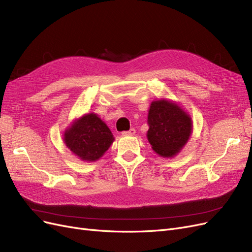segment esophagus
<instances>
[{"instance_id": "obj_1", "label": "esophagus", "mask_w": 252, "mask_h": 252, "mask_svg": "<svg viewBox=\"0 0 252 252\" xmlns=\"http://www.w3.org/2000/svg\"><path fill=\"white\" fill-rule=\"evenodd\" d=\"M134 133H135V129H134V128L129 129L128 131H124V132H122V134H123V135H133Z\"/></svg>"}]
</instances>
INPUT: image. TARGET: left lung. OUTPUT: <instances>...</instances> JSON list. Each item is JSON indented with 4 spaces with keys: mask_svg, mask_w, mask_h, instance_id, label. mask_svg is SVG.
<instances>
[{
    "mask_svg": "<svg viewBox=\"0 0 252 252\" xmlns=\"http://www.w3.org/2000/svg\"><path fill=\"white\" fill-rule=\"evenodd\" d=\"M147 123V139L151 148L164 158L178 155L192 132L189 114L178 104L165 98L151 102Z\"/></svg>",
    "mask_w": 252,
    "mask_h": 252,
    "instance_id": "8db88e82",
    "label": "left lung"
}]
</instances>
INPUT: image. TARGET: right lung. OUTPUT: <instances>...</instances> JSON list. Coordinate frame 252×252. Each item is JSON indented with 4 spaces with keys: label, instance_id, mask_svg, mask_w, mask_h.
Here are the masks:
<instances>
[{
    "label": "right lung",
    "instance_id": "1",
    "mask_svg": "<svg viewBox=\"0 0 252 252\" xmlns=\"http://www.w3.org/2000/svg\"><path fill=\"white\" fill-rule=\"evenodd\" d=\"M113 141L110 129L95 113L84 114L64 132V143L68 149L87 162L103 157Z\"/></svg>",
    "mask_w": 252,
    "mask_h": 252
}]
</instances>
